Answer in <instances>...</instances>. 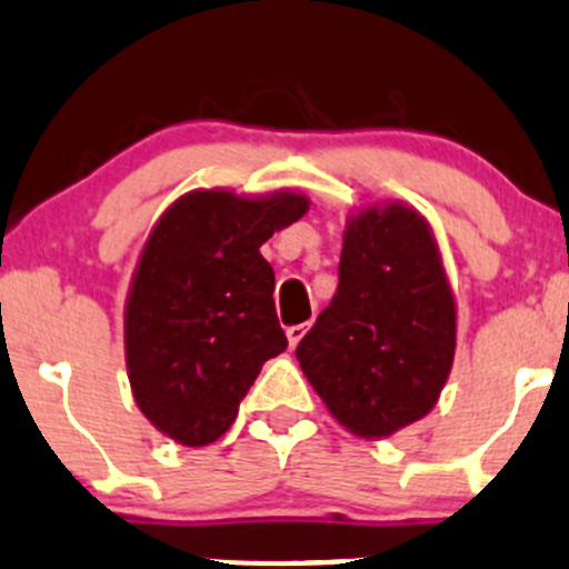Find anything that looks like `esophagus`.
Wrapping results in <instances>:
<instances>
[{"label":"esophagus","instance_id":"esophagus-1","mask_svg":"<svg viewBox=\"0 0 569 569\" xmlns=\"http://www.w3.org/2000/svg\"><path fill=\"white\" fill-rule=\"evenodd\" d=\"M308 333V325H291L289 330H286V339H289V347H297L302 341V336Z\"/></svg>","mask_w":569,"mask_h":569}]
</instances>
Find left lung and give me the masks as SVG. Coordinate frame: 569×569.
I'll use <instances>...</instances> for the list:
<instances>
[{
	"label": "left lung",
	"instance_id": "left-lung-1",
	"mask_svg": "<svg viewBox=\"0 0 569 569\" xmlns=\"http://www.w3.org/2000/svg\"><path fill=\"white\" fill-rule=\"evenodd\" d=\"M456 356V295L437 236L408 202L350 213L339 289L297 345L336 422L383 439L439 402Z\"/></svg>",
	"mask_w": 569,
	"mask_h": 569
}]
</instances>
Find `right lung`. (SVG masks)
Here are the masks:
<instances>
[{
  "label": "right lung",
  "instance_id": "obj_1",
  "mask_svg": "<svg viewBox=\"0 0 569 569\" xmlns=\"http://www.w3.org/2000/svg\"><path fill=\"white\" fill-rule=\"evenodd\" d=\"M308 206L289 189H194L152 224L127 291L124 361L136 406L163 437L217 442L263 361L286 350L261 244Z\"/></svg>",
  "mask_w": 569,
  "mask_h": 569
}]
</instances>
